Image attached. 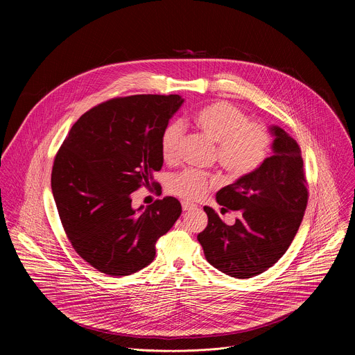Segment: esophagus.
Here are the masks:
<instances>
[{"label":"esophagus","mask_w":355,"mask_h":355,"mask_svg":"<svg viewBox=\"0 0 355 355\" xmlns=\"http://www.w3.org/2000/svg\"><path fill=\"white\" fill-rule=\"evenodd\" d=\"M193 209H196V207L195 205H192V204H189V202H182V211H193Z\"/></svg>","instance_id":"esophagus-1"}]
</instances>
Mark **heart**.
<instances>
[{
  "mask_svg": "<svg viewBox=\"0 0 355 355\" xmlns=\"http://www.w3.org/2000/svg\"><path fill=\"white\" fill-rule=\"evenodd\" d=\"M196 129L211 143L216 144V157L225 171L240 178L254 173L267 160L271 147L268 132L256 123H250L248 116L226 101L212 103L196 111L193 115ZM184 139V123L174 119L166 125L160 137L163 159L174 163L178 157ZM215 185L214 178L196 171H184L171 178L173 193L198 200Z\"/></svg>",
  "mask_w": 355,
  "mask_h": 355,
  "instance_id": "b5f03b06",
  "label": "heart"
}]
</instances>
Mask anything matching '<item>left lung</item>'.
I'll use <instances>...</instances> for the list:
<instances>
[{
  "mask_svg": "<svg viewBox=\"0 0 355 355\" xmlns=\"http://www.w3.org/2000/svg\"><path fill=\"white\" fill-rule=\"evenodd\" d=\"M268 132L274 137L271 156L254 173L216 193L218 204L239 211L240 218L229 226L205 207L208 226L198 234L208 263L239 279L267 271L285 254L308 204L297 143L277 125L268 126Z\"/></svg>",
  "mask_w": 355,
  "mask_h": 355,
  "instance_id": "obj_1",
  "label": "left lung"
}]
</instances>
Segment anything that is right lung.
<instances>
[{
	"label": "right lung",
	"instance_id": "1",
	"mask_svg": "<svg viewBox=\"0 0 355 355\" xmlns=\"http://www.w3.org/2000/svg\"><path fill=\"white\" fill-rule=\"evenodd\" d=\"M184 101L177 94L114 98L85 112L59 150L52 170L59 216L80 257L99 272L123 277L147 267L181 215L173 196L133 209L132 192L162 170L160 137Z\"/></svg>",
	"mask_w": 355,
	"mask_h": 355
}]
</instances>
